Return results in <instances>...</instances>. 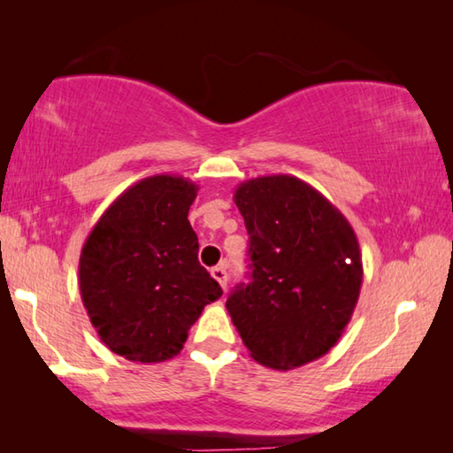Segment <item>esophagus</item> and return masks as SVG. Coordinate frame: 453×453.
Wrapping results in <instances>:
<instances>
[{
  "label": "esophagus",
  "instance_id": "1",
  "mask_svg": "<svg viewBox=\"0 0 453 453\" xmlns=\"http://www.w3.org/2000/svg\"><path fill=\"white\" fill-rule=\"evenodd\" d=\"M211 275H213V280H216L221 288H227V272H226V265H216L211 270Z\"/></svg>",
  "mask_w": 453,
  "mask_h": 453
}]
</instances>
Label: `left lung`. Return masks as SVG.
<instances>
[{
    "mask_svg": "<svg viewBox=\"0 0 453 453\" xmlns=\"http://www.w3.org/2000/svg\"><path fill=\"white\" fill-rule=\"evenodd\" d=\"M250 234V283L226 308L250 356L294 370L326 356L356 310L364 267L354 227L310 183L264 175L237 186Z\"/></svg>",
    "mask_w": 453,
    "mask_h": 453,
    "instance_id": "left-lung-1",
    "label": "left lung"
}]
</instances>
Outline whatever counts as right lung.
I'll return each instance as SVG.
<instances>
[{
	"mask_svg": "<svg viewBox=\"0 0 453 453\" xmlns=\"http://www.w3.org/2000/svg\"><path fill=\"white\" fill-rule=\"evenodd\" d=\"M197 186L151 175L127 188L91 229L80 291L91 326L113 354L157 364L178 356L219 283L197 262L188 211Z\"/></svg>",
	"mask_w": 453,
	"mask_h": 453,
	"instance_id": "add662e5",
	"label": "right lung"
}]
</instances>
